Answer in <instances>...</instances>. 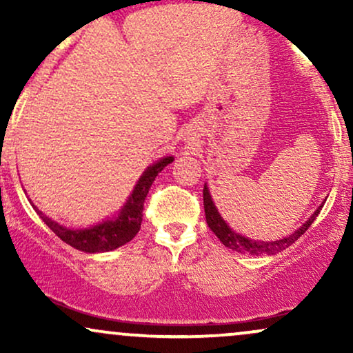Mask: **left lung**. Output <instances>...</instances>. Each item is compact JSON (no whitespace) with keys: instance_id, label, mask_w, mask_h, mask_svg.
<instances>
[{"instance_id":"left-lung-1","label":"left lung","mask_w":353,"mask_h":353,"mask_svg":"<svg viewBox=\"0 0 353 353\" xmlns=\"http://www.w3.org/2000/svg\"><path fill=\"white\" fill-rule=\"evenodd\" d=\"M202 194H204L205 221H208V225L210 228V230H212V232L219 237V241H221L225 247H229V249L236 250V252L252 254V255H261V254L274 255V254L281 252V250H283V249H287L289 245H292L294 242L297 241V239L310 228L312 222H314L315 217L319 216L320 209L323 208V204H320L317 210L312 214L309 221H307L301 229H297L295 232L290 234L289 237L279 239V241H270V242L265 241L264 242V241H252V239H247L244 236H241V234L234 232V230L230 229L228 224H225V221L221 217V214H219L216 204H214L212 197H210V194H209L208 185H204Z\"/></svg>"}]
</instances>
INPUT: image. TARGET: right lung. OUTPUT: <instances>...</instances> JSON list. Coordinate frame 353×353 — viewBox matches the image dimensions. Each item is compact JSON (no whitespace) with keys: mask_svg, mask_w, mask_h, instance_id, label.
Here are the masks:
<instances>
[{"mask_svg":"<svg viewBox=\"0 0 353 353\" xmlns=\"http://www.w3.org/2000/svg\"><path fill=\"white\" fill-rule=\"evenodd\" d=\"M174 157H163L157 161L156 164L149 165L145 169L143 176L137 181L134 190L129 196L128 202L124 208L119 210V214L114 217L108 219V221L101 222V224L92 225L88 229H68L59 225L58 222L51 221L46 217L38 208H33L39 217L43 219L44 224L50 228L52 232L58 236L61 241L70 244L74 249L83 250L88 254L96 252H108V250H114L117 247L128 244L132 237L139 232L141 222H143V210H144V201L148 196L149 189H151L154 179L168 164H171Z\"/></svg>","mask_w":353,"mask_h":353,"instance_id":"obj_1","label":"right lung"}]
</instances>
